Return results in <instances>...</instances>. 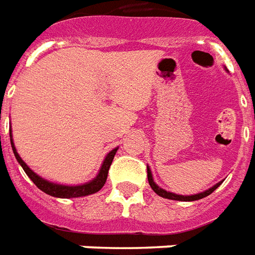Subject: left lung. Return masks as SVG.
<instances>
[{"label": "left lung", "instance_id": "left-lung-1", "mask_svg": "<svg viewBox=\"0 0 255 255\" xmlns=\"http://www.w3.org/2000/svg\"><path fill=\"white\" fill-rule=\"evenodd\" d=\"M147 177H148V182H149V185H151V188L153 189V192L155 194H158L159 196L162 198H165V199H171V200H181V202H192V200H199L202 198H206V196H209L211 192H214L216 189L223 184V181L218 182L216 184L214 187H211V188L206 189L205 192H200V194H196V195H187V196H184V195H177V194H173V192H169V191H165V189L159 188L155 182H153V178H152V173L149 170V167L147 166Z\"/></svg>", "mask_w": 255, "mask_h": 255}]
</instances>
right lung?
<instances>
[{
  "instance_id": "add662e5",
  "label": "right lung",
  "mask_w": 255,
  "mask_h": 255,
  "mask_svg": "<svg viewBox=\"0 0 255 255\" xmlns=\"http://www.w3.org/2000/svg\"><path fill=\"white\" fill-rule=\"evenodd\" d=\"M9 136H10V145H12V149H13L16 159L20 163V166L23 167V170L26 171L27 176L31 178V181L34 182L42 192L50 195V196H55V198H79V196H86V195H92L96 194V192H99V191L103 188V185L106 184V181H107L110 166L113 163L114 156H115V153L118 151V148H114L113 151L108 152V155L106 156V159L103 162L102 167H100L99 174H97L96 178H93L92 181L85 182L82 185H61V184H55V182L48 181V180H45L42 177L38 176L37 173H34V171L23 162V159L19 156V153L16 151L15 144H13V140H12V130H10V129H9Z\"/></svg>"
}]
</instances>
